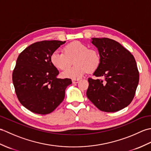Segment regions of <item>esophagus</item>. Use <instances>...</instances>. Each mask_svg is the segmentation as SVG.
<instances>
[{
    "instance_id": "obj_1",
    "label": "esophagus",
    "mask_w": 151,
    "mask_h": 151,
    "mask_svg": "<svg viewBox=\"0 0 151 151\" xmlns=\"http://www.w3.org/2000/svg\"><path fill=\"white\" fill-rule=\"evenodd\" d=\"M79 79H72V82L73 84H76V83H78L79 82Z\"/></svg>"
}]
</instances>
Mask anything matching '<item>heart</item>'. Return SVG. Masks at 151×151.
<instances>
[{"mask_svg": "<svg viewBox=\"0 0 151 151\" xmlns=\"http://www.w3.org/2000/svg\"><path fill=\"white\" fill-rule=\"evenodd\" d=\"M63 52L56 50L51 54L50 60L54 67L63 70L71 65L74 60L75 65L67 68L62 73L64 78L76 79L81 78L86 73H93L97 70L101 63L99 52L80 41H73L63 48Z\"/></svg>", "mask_w": 151, "mask_h": 151, "instance_id": "1", "label": "heart"}]
</instances>
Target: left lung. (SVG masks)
<instances>
[{"label": "left lung", "instance_id": "obj_1", "mask_svg": "<svg viewBox=\"0 0 151 151\" xmlns=\"http://www.w3.org/2000/svg\"><path fill=\"white\" fill-rule=\"evenodd\" d=\"M101 63L93 75L102 79L88 78L86 95L102 111L115 112L132 101L139 83V71L133 55L114 40L92 38Z\"/></svg>", "mask_w": 151, "mask_h": 151}]
</instances>
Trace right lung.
Returning a JSON list of instances; mask_svg holds the SVG:
<instances>
[{
    "label": "right lung",
    "instance_id": "obj_1",
    "mask_svg": "<svg viewBox=\"0 0 151 151\" xmlns=\"http://www.w3.org/2000/svg\"><path fill=\"white\" fill-rule=\"evenodd\" d=\"M65 41H41L27 47L19 54L12 73L15 93L21 104L37 114L53 111L65 97L72 81L58 78L59 71L50 57Z\"/></svg>",
    "mask_w": 151,
    "mask_h": 151
}]
</instances>
